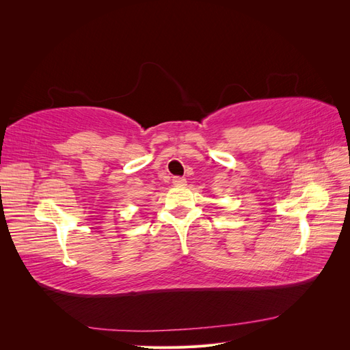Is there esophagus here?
Instances as JSON below:
<instances>
[{
	"mask_svg": "<svg viewBox=\"0 0 350 350\" xmlns=\"http://www.w3.org/2000/svg\"><path fill=\"white\" fill-rule=\"evenodd\" d=\"M172 183H174V185H176V187H183V185H185L187 179H185V178H181V176H175V178L172 179Z\"/></svg>",
	"mask_w": 350,
	"mask_h": 350,
	"instance_id": "1",
	"label": "esophagus"
}]
</instances>
